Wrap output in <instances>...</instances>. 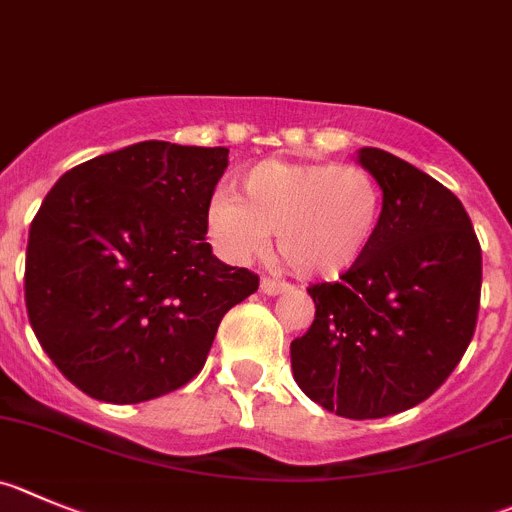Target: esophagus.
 Segmentation results:
<instances>
[{
	"instance_id": "esophagus-1",
	"label": "esophagus",
	"mask_w": 512,
	"mask_h": 512,
	"mask_svg": "<svg viewBox=\"0 0 512 512\" xmlns=\"http://www.w3.org/2000/svg\"><path fill=\"white\" fill-rule=\"evenodd\" d=\"M260 290L265 295H283V293H290V285L288 283H278V280L262 278L260 280Z\"/></svg>"
}]
</instances>
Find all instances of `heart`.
Here are the masks:
<instances>
[{
    "mask_svg": "<svg viewBox=\"0 0 512 512\" xmlns=\"http://www.w3.org/2000/svg\"><path fill=\"white\" fill-rule=\"evenodd\" d=\"M384 222V191L361 166L260 161L240 179V199L219 194L207 232L222 257L247 262L275 232L300 278L338 280L361 265Z\"/></svg>",
    "mask_w": 512,
    "mask_h": 512,
    "instance_id": "1",
    "label": "heart"
}]
</instances>
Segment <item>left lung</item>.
<instances>
[{
  "label": "left lung",
  "mask_w": 512,
  "mask_h": 512,
  "mask_svg": "<svg viewBox=\"0 0 512 512\" xmlns=\"http://www.w3.org/2000/svg\"><path fill=\"white\" fill-rule=\"evenodd\" d=\"M356 161L384 191V222L341 283L308 288L315 321L290 343L305 396L346 419L417 407L460 364L480 308L482 252L460 199L381 148Z\"/></svg>",
  "instance_id": "left-lung-1"
}]
</instances>
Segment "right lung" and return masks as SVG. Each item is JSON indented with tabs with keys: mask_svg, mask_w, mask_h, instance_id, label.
<instances>
[{
	"mask_svg": "<svg viewBox=\"0 0 512 512\" xmlns=\"http://www.w3.org/2000/svg\"><path fill=\"white\" fill-rule=\"evenodd\" d=\"M227 164L224 146L133 143L62 174L32 219V331L93 399L138 404L184 386L224 313L260 285L204 240Z\"/></svg>",
	"mask_w": 512,
	"mask_h": 512,
	"instance_id": "1",
	"label": "right lung"
}]
</instances>
